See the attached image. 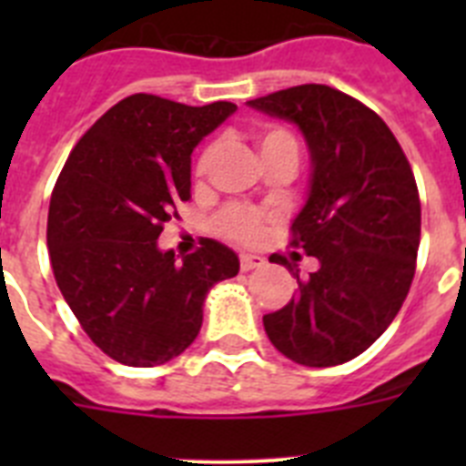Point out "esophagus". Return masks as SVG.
<instances>
[{
    "instance_id": "1",
    "label": "esophagus",
    "mask_w": 466,
    "mask_h": 466,
    "mask_svg": "<svg viewBox=\"0 0 466 466\" xmlns=\"http://www.w3.org/2000/svg\"><path fill=\"white\" fill-rule=\"evenodd\" d=\"M266 258L258 257V254H240V268L242 270H254V268H261Z\"/></svg>"
}]
</instances>
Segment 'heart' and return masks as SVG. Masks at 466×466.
<instances>
[{
    "label": "heart",
    "instance_id": "1",
    "mask_svg": "<svg viewBox=\"0 0 466 466\" xmlns=\"http://www.w3.org/2000/svg\"><path fill=\"white\" fill-rule=\"evenodd\" d=\"M258 149L268 151L275 149V147H296L291 135H287L284 130H278V127H268V130H261L257 135ZM205 163V158H203ZM221 230L226 236L233 238L238 242H254L258 240L263 228L261 214L254 212V209L247 208H228L224 214H221Z\"/></svg>",
    "mask_w": 466,
    "mask_h": 466
}]
</instances>
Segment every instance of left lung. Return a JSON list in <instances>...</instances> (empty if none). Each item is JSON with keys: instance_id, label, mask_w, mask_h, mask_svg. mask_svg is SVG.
<instances>
[{"instance_id": "8db88e82", "label": "left lung", "mask_w": 466, "mask_h": 466, "mask_svg": "<svg viewBox=\"0 0 466 466\" xmlns=\"http://www.w3.org/2000/svg\"><path fill=\"white\" fill-rule=\"evenodd\" d=\"M247 106L294 123L310 154L306 203L294 240L317 270L299 294L263 315L270 343L303 366H336L371 348L397 317L415 275L420 198L409 160L376 111L322 84L249 100Z\"/></svg>"}]
</instances>
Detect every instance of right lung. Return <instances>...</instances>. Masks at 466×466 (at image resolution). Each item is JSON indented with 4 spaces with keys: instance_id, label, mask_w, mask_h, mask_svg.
Wrapping results in <instances>:
<instances>
[{
    "instance_id": "add662e5",
    "label": "right lung",
    "mask_w": 466,
    "mask_h": 466,
    "mask_svg": "<svg viewBox=\"0 0 466 466\" xmlns=\"http://www.w3.org/2000/svg\"><path fill=\"white\" fill-rule=\"evenodd\" d=\"M233 102L188 106L130 95L79 139L53 188L48 252L56 282L84 331L111 360L158 366L203 327L208 291L236 278L230 247L160 249L163 224L191 198V154L236 114Z\"/></svg>"
}]
</instances>
